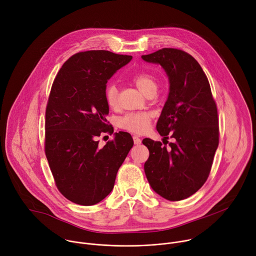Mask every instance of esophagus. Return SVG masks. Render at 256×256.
<instances>
[{
	"label": "esophagus",
	"mask_w": 256,
	"mask_h": 256,
	"mask_svg": "<svg viewBox=\"0 0 256 256\" xmlns=\"http://www.w3.org/2000/svg\"><path fill=\"white\" fill-rule=\"evenodd\" d=\"M134 144H140V142H142V140L138 138V136H134Z\"/></svg>",
	"instance_id": "34e87169"
}]
</instances>
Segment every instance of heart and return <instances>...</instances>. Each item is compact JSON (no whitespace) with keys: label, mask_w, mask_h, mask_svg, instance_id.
I'll return each mask as SVG.
<instances>
[{"label":"heart","mask_w":256,"mask_h":256,"mask_svg":"<svg viewBox=\"0 0 256 256\" xmlns=\"http://www.w3.org/2000/svg\"><path fill=\"white\" fill-rule=\"evenodd\" d=\"M130 80L144 95L152 90L157 89L156 78L148 72H136L130 77ZM104 98L108 107H116L118 102V88L116 84L112 82L106 84L104 88ZM151 120L152 116L149 112H134L120 118L118 124L124 130L134 134H142L148 130Z\"/></svg>","instance_id":"1"}]
</instances>
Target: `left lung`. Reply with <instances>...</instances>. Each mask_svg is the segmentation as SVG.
Listing matches in <instances>:
<instances>
[{
  "label": "left lung",
  "instance_id": "8db88e82",
  "mask_svg": "<svg viewBox=\"0 0 256 256\" xmlns=\"http://www.w3.org/2000/svg\"><path fill=\"white\" fill-rule=\"evenodd\" d=\"M142 58L160 64L168 76L170 91L156 128L164 140H174L169 148L142 140L150 152L144 173L162 198L184 200L204 184L210 172L218 144L216 104L204 72L190 54L165 48Z\"/></svg>",
  "mask_w": 256,
  "mask_h": 256
}]
</instances>
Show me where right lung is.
Listing matches in <instances>:
<instances>
[{"label":"right lung","mask_w":256,"mask_h":256,"mask_svg":"<svg viewBox=\"0 0 256 256\" xmlns=\"http://www.w3.org/2000/svg\"><path fill=\"white\" fill-rule=\"evenodd\" d=\"M132 56L87 50L72 56L56 76L46 109L44 151L60 192L68 200L93 206L112 190L118 171L134 146L126 132L104 147L97 138L114 132L107 124V80Z\"/></svg>","instance_id":"add662e5"}]
</instances>
